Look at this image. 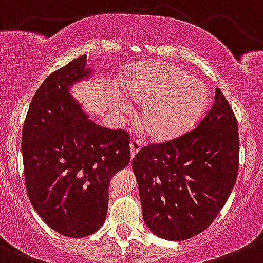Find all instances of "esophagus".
I'll return each mask as SVG.
<instances>
[{"mask_svg": "<svg viewBox=\"0 0 263 263\" xmlns=\"http://www.w3.org/2000/svg\"><path fill=\"white\" fill-rule=\"evenodd\" d=\"M141 147H142V143L138 141V139H132V141H130V156H132V159L138 154Z\"/></svg>", "mask_w": 263, "mask_h": 263, "instance_id": "esophagus-1", "label": "esophagus"}]
</instances>
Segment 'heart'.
Instances as JSON below:
<instances>
[{
  "mask_svg": "<svg viewBox=\"0 0 263 263\" xmlns=\"http://www.w3.org/2000/svg\"><path fill=\"white\" fill-rule=\"evenodd\" d=\"M129 101L141 104V124L156 141L183 134L208 107V90L187 69L165 62H141L120 85ZM120 108L126 111L125 102Z\"/></svg>",
  "mask_w": 263,
  "mask_h": 263,
  "instance_id": "obj_1",
  "label": "heart"
}]
</instances>
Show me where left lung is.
Here are the masks:
<instances>
[{
	"mask_svg": "<svg viewBox=\"0 0 263 263\" xmlns=\"http://www.w3.org/2000/svg\"><path fill=\"white\" fill-rule=\"evenodd\" d=\"M132 166L151 232L181 241L204 231L229 199L239 169L237 121L221 90L196 129L143 147Z\"/></svg>",
	"mask_w": 263,
	"mask_h": 263,
	"instance_id": "8db88e82",
	"label": "left lung"
}]
</instances>
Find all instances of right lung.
<instances>
[{
  "label": "right lung",
  "instance_id": "1",
  "mask_svg": "<svg viewBox=\"0 0 263 263\" xmlns=\"http://www.w3.org/2000/svg\"><path fill=\"white\" fill-rule=\"evenodd\" d=\"M92 76L86 55L52 72L32 99L22 134L29 200L47 226L68 237L103 226L109 181L130 160L129 134L90 120L72 96Z\"/></svg>",
  "mask_w": 263,
  "mask_h": 263
}]
</instances>
